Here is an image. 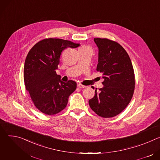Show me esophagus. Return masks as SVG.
Wrapping results in <instances>:
<instances>
[{"instance_id":"obj_1","label":"esophagus","mask_w":160,"mask_h":160,"mask_svg":"<svg viewBox=\"0 0 160 160\" xmlns=\"http://www.w3.org/2000/svg\"><path fill=\"white\" fill-rule=\"evenodd\" d=\"M77 87H78V88H85V86H84V85H82V84H80V83H78V84L77 85Z\"/></svg>"}]
</instances>
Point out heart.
Wrapping results in <instances>:
<instances>
[{
	"label": "heart",
	"mask_w": 160,
	"mask_h": 160,
	"mask_svg": "<svg viewBox=\"0 0 160 160\" xmlns=\"http://www.w3.org/2000/svg\"><path fill=\"white\" fill-rule=\"evenodd\" d=\"M80 49H90V47L87 46V45H84V46H82V48H80Z\"/></svg>",
	"instance_id": "heart-1"
}]
</instances>
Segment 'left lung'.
<instances>
[{
  "label": "left lung",
  "instance_id": "left-lung-1",
  "mask_svg": "<svg viewBox=\"0 0 160 160\" xmlns=\"http://www.w3.org/2000/svg\"><path fill=\"white\" fill-rule=\"evenodd\" d=\"M94 40L99 50L97 71L102 74L104 86L99 91L96 88L88 104L98 115L111 118L120 113L133 96V66L128 54L118 43L107 38H95Z\"/></svg>",
  "mask_w": 160,
  "mask_h": 160
}]
</instances>
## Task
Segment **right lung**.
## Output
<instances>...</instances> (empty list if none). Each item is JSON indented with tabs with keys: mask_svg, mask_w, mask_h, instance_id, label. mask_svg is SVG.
I'll use <instances>...</instances> for the list:
<instances>
[{
	"mask_svg": "<svg viewBox=\"0 0 160 160\" xmlns=\"http://www.w3.org/2000/svg\"><path fill=\"white\" fill-rule=\"evenodd\" d=\"M79 45L69 40L50 38L37 43L28 53L24 66L26 89L34 105L44 114L52 115L61 111L75 90L77 83L61 81L56 70L61 52Z\"/></svg>",
	"mask_w": 160,
	"mask_h": 160,
	"instance_id": "obj_1",
	"label": "right lung"
}]
</instances>
